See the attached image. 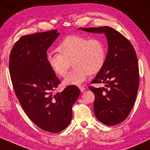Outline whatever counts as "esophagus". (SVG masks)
Returning a JSON list of instances; mask_svg holds the SVG:
<instances>
[{
	"mask_svg": "<svg viewBox=\"0 0 150 150\" xmlns=\"http://www.w3.org/2000/svg\"><path fill=\"white\" fill-rule=\"evenodd\" d=\"M79 89H80V91H81V92H83L84 90H86V88L84 87H81V86H79Z\"/></svg>",
	"mask_w": 150,
	"mask_h": 150,
	"instance_id": "1",
	"label": "esophagus"
}]
</instances>
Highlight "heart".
<instances>
[{
    "label": "heart",
    "instance_id": "heart-1",
    "mask_svg": "<svg viewBox=\"0 0 150 150\" xmlns=\"http://www.w3.org/2000/svg\"><path fill=\"white\" fill-rule=\"evenodd\" d=\"M59 53L49 52L46 60L56 75L64 77L72 63L74 69L63 80L64 86H79L88 75L98 73L104 66L107 50L102 40L81 35L68 36L58 47Z\"/></svg>",
    "mask_w": 150,
    "mask_h": 150
}]
</instances>
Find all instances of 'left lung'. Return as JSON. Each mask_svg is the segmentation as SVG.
Masks as SVG:
<instances>
[{"mask_svg":"<svg viewBox=\"0 0 150 150\" xmlns=\"http://www.w3.org/2000/svg\"><path fill=\"white\" fill-rule=\"evenodd\" d=\"M88 33H104L108 43L104 66L91 83H105L107 88L89 87L94 94L96 117L107 126H114L128 116L139 88L137 57L126 38L109 26L80 28Z\"/></svg>","mask_w":150,"mask_h":150,"instance_id":"obj_1","label":"left lung"}]
</instances>
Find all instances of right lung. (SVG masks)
Instances as JSON below:
<instances>
[{"label": "right lung", "mask_w": 150, "mask_h": 150, "mask_svg": "<svg viewBox=\"0 0 150 150\" xmlns=\"http://www.w3.org/2000/svg\"><path fill=\"white\" fill-rule=\"evenodd\" d=\"M60 35L56 30L21 37L9 56L15 92L29 118L42 130L59 132L72 119V107L79 96L77 86L53 93L60 83L46 60L47 50Z\"/></svg>", "instance_id": "right-lung-1"}]
</instances>
